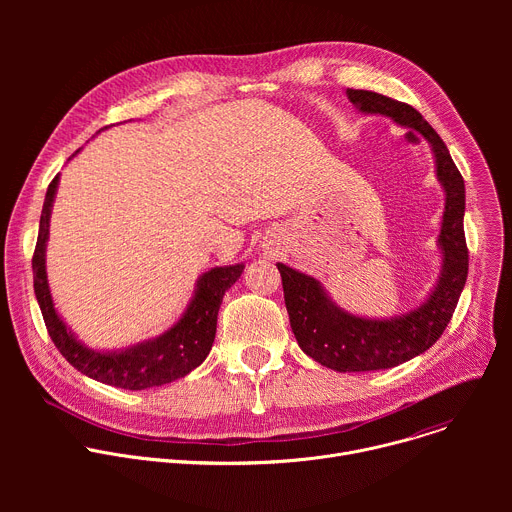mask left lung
I'll return each mask as SVG.
<instances>
[{"label": "left lung", "mask_w": 512, "mask_h": 512, "mask_svg": "<svg viewBox=\"0 0 512 512\" xmlns=\"http://www.w3.org/2000/svg\"><path fill=\"white\" fill-rule=\"evenodd\" d=\"M358 113L383 115L417 131L431 148L435 178L444 188V214L437 249L440 275L419 306L389 318L358 316L340 308L324 283L285 263H277L289 324L300 348L322 367L338 373L393 369L433 346L452 320L468 277L464 237L466 188L446 143L413 107L373 91H346Z\"/></svg>", "instance_id": "left-lung-1"}]
</instances>
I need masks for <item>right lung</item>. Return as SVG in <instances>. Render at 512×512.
<instances>
[{
    "label": "right lung",
    "mask_w": 512,
    "mask_h": 512,
    "mask_svg": "<svg viewBox=\"0 0 512 512\" xmlns=\"http://www.w3.org/2000/svg\"><path fill=\"white\" fill-rule=\"evenodd\" d=\"M79 152L81 150L72 154V158ZM58 182L60 174H56L46 190L38 243L32 257L34 294L52 342L77 371L117 389L143 391L186 377L190 371L200 367L208 356L216 334L218 308L223 304L225 291H229L231 285H235V281L241 277L245 263L212 267L204 271L196 279L194 294L182 316L160 336L141 340L127 348H91L72 332V328L58 314L48 285L46 245L50 237V214Z\"/></svg>",
    "instance_id": "right-lung-1"
}]
</instances>
